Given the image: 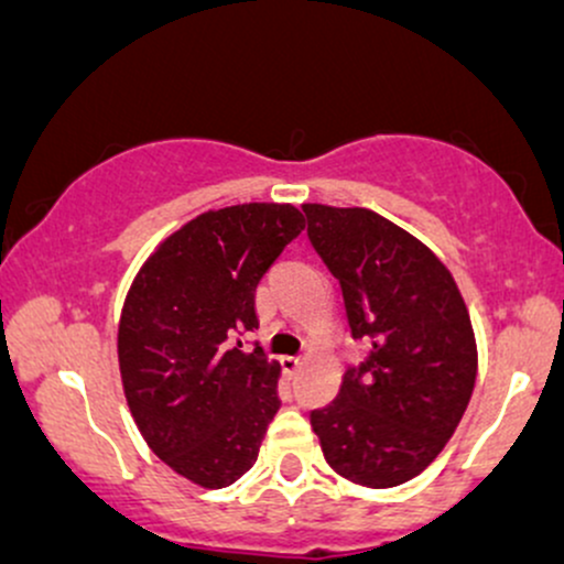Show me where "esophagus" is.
<instances>
[{
	"label": "esophagus",
	"instance_id": "1",
	"mask_svg": "<svg viewBox=\"0 0 564 564\" xmlns=\"http://www.w3.org/2000/svg\"><path fill=\"white\" fill-rule=\"evenodd\" d=\"M281 364H283V368H286L289 373H294L296 368L302 366V358H300V355H283V358H281Z\"/></svg>",
	"mask_w": 564,
	"mask_h": 564
}]
</instances>
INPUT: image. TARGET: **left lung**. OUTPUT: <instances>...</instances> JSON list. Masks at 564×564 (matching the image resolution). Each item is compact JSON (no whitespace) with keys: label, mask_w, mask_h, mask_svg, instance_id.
<instances>
[{"label":"left lung","mask_w":564,"mask_h":564,"mask_svg":"<svg viewBox=\"0 0 564 564\" xmlns=\"http://www.w3.org/2000/svg\"><path fill=\"white\" fill-rule=\"evenodd\" d=\"M302 209L310 241L341 286L352 339L371 341L310 424L334 471L394 488L435 462L469 405L477 345L467 304L448 268L377 212Z\"/></svg>","instance_id":"8db88e82"}]
</instances>
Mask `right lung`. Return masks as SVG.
I'll use <instances>...</instances> for the list:
<instances>
[{"label": "right lung", "mask_w": 564, "mask_h": 564, "mask_svg": "<svg viewBox=\"0 0 564 564\" xmlns=\"http://www.w3.org/2000/svg\"><path fill=\"white\" fill-rule=\"evenodd\" d=\"M302 230L291 204L206 212L148 257L127 294L119 368L129 411L161 462L204 488L254 467L281 408V366L230 339L260 326L257 283Z\"/></svg>", "instance_id": "obj_1"}]
</instances>
